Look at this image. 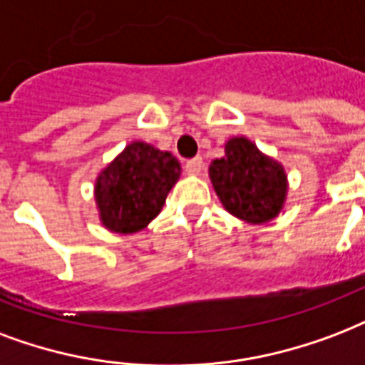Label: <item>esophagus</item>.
<instances>
[{
    "mask_svg": "<svg viewBox=\"0 0 365 365\" xmlns=\"http://www.w3.org/2000/svg\"><path fill=\"white\" fill-rule=\"evenodd\" d=\"M202 170V158L201 157H195L191 160L185 163V172H187L189 176H199Z\"/></svg>",
    "mask_w": 365,
    "mask_h": 365,
    "instance_id": "34e87169",
    "label": "esophagus"
}]
</instances>
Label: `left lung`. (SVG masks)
<instances>
[{"instance_id": "left-lung-1", "label": "left lung", "mask_w": 365, "mask_h": 365, "mask_svg": "<svg viewBox=\"0 0 365 365\" xmlns=\"http://www.w3.org/2000/svg\"><path fill=\"white\" fill-rule=\"evenodd\" d=\"M208 176L222 207L252 226L277 218L287 201L285 166L243 135L227 139L224 157L210 163Z\"/></svg>"}]
</instances>
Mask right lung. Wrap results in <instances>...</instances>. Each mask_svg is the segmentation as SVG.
I'll return each instance as SVG.
<instances>
[{"mask_svg":"<svg viewBox=\"0 0 365 365\" xmlns=\"http://www.w3.org/2000/svg\"><path fill=\"white\" fill-rule=\"evenodd\" d=\"M182 176L172 153L145 141H132L103 168L93 183L99 222L113 233H138L163 210Z\"/></svg>","mask_w":365,"mask_h":365,"instance_id":"1","label":"right lung"}]
</instances>
